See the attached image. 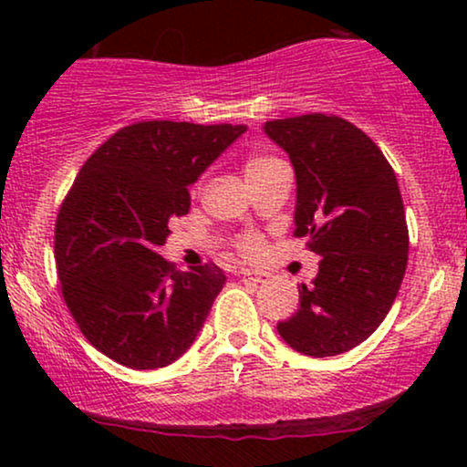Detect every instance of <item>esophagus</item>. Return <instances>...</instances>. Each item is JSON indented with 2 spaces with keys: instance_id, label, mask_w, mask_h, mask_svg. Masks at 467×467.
<instances>
[{
  "instance_id": "34e87169",
  "label": "esophagus",
  "mask_w": 467,
  "mask_h": 467,
  "mask_svg": "<svg viewBox=\"0 0 467 467\" xmlns=\"http://www.w3.org/2000/svg\"><path fill=\"white\" fill-rule=\"evenodd\" d=\"M239 275H241V278H244V281H248V283H264V281H267L265 272L248 270V267H241Z\"/></svg>"
}]
</instances>
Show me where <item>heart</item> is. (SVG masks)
<instances>
[{
	"label": "heart",
	"mask_w": 467,
	"mask_h": 467,
	"mask_svg": "<svg viewBox=\"0 0 467 467\" xmlns=\"http://www.w3.org/2000/svg\"><path fill=\"white\" fill-rule=\"evenodd\" d=\"M272 162H276V158H272V155H264V153H250L248 158L244 160V173L245 178L254 180L256 175L264 173V171L270 166ZM237 250L241 254L245 256H256L261 250H264V239H261V234L256 233H245L241 234L237 239Z\"/></svg>",
	"instance_id": "1"
}]
</instances>
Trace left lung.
Wrapping results in <instances>:
<instances>
[{"label": "left lung", "mask_w": 467, "mask_h": 467, "mask_svg": "<svg viewBox=\"0 0 467 467\" xmlns=\"http://www.w3.org/2000/svg\"><path fill=\"white\" fill-rule=\"evenodd\" d=\"M296 171V230L320 256L301 307L278 323L312 358L358 347L387 318L409 264V226L393 166L362 130L334 114L267 120Z\"/></svg>", "instance_id": "8db88e82"}]
</instances>
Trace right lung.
I'll return each instance as SVG.
<instances>
[{"mask_svg":"<svg viewBox=\"0 0 467 467\" xmlns=\"http://www.w3.org/2000/svg\"><path fill=\"white\" fill-rule=\"evenodd\" d=\"M244 125L142 120L118 130L78 171L57 215L61 294L80 334L122 367L175 362L200 334L226 275L180 272L158 254L192 184Z\"/></svg>","mask_w":467,"mask_h":467,"instance_id":"1","label":"right lung"}]
</instances>
